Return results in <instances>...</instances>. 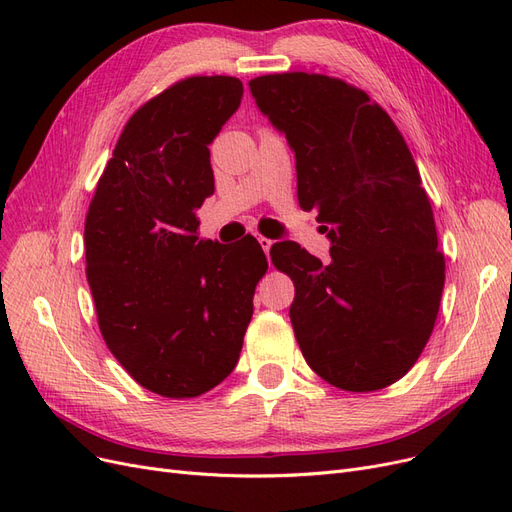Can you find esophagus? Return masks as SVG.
<instances>
[{
	"label": "esophagus",
	"mask_w": 512,
	"mask_h": 512,
	"mask_svg": "<svg viewBox=\"0 0 512 512\" xmlns=\"http://www.w3.org/2000/svg\"><path fill=\"white\" fill-rule=\"evenodd\" d=\"M256 239H258V243H260V247H262V250H265V254H269V250H271V245H273V241H271V239H267V237H262V235H258Z\"/></svg>",
	"instance_id": "esophagus-1"
}]
</instances>
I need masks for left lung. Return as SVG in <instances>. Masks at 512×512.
Masks as SVG:
<instances>
[{
    "label": "left lung",
    "mask_w": 512,
    "mask_h": 512,
    "mask_svg": "<svg viewBox=\"0 0 512 512\" xmlns=\"http://www.w3.org/2000/svg\"><path fill=\"white\" fill-rule=\"evenodd\" d=\"M258 111L286 136L297 194L331 241V262L282 241L271 250L294 282L290 322L307 365L337 389L397 382L436 324L444 256L412 153L365 91L307 72L250 81Z\"/></svg>",
    "instance_id": "1"
}]
</instances>
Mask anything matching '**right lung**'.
Segmentation results:
<instances>
[{
    "label": "right lung",
    "instance_id": "obj_1",
    "mask_svg": "<svg viewBox=\"0 0 512 512\" xmlns=\"http://www.w3.org/2000/svg\"><path fill=\"white\" fill-rule=\"evenodd\" d=\"M243 83L192 76L130 117L85 220L87 282L108 350L145 389L198 397L230 376L267 256L198 239L211 151Z\"/></svg>",
    "mask_w": 512,
    "mask_h": 512
}]
</instances>
